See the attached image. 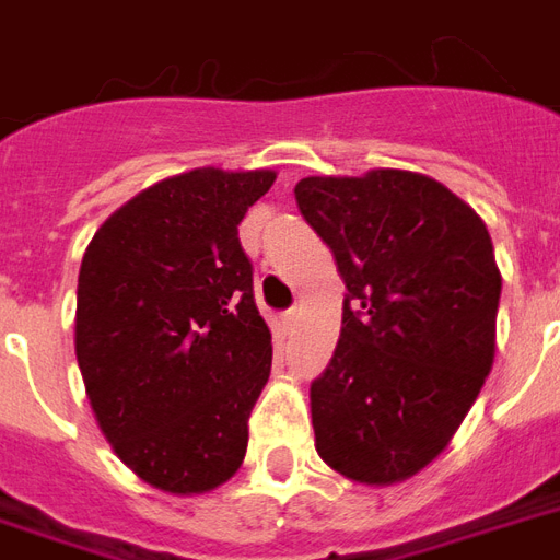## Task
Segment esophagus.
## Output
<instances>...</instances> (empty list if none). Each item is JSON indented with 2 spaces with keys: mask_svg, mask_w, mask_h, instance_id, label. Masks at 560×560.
<instances>
[{
  "mask_svg": "<svg viewBox=\"0 0 560 560\" xmlns=\"http://www.w3.org/2000/svg\"><path fill=\"white\" fill-rule=\"evenodd\" d=\"M299 316H302V307L293 305V307H290V311H288V314H284V325H290V328H293V325L299 323Z\"/></svg>",
  "mask_w": 560,
  "mask_h": 560,
  "instance_id": "34e87169",
  "label": "esophagus"
}]
</instances>
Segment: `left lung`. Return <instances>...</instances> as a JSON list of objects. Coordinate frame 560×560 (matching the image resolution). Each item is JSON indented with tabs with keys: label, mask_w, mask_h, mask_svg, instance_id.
Masks as SVG:
<instances>
[{
	"label": "left lung",
	"mask_w": 560,
	"mask_h": 560,
	"mask_svg": "<svg viewBox=\"0 0 560 560\" xmlns=\"http://www.w3.org/2000/svg\"><path fill=\"white\" fill-rule=\"evenodd\" d=\"M296 202L346 281L340 340L311 383L316 453L354 482H404L447 447L494 363L491 235L412 171L305 177Z\"/></svg>",
	"instance_id": "1"
}]
</instances>
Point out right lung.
Wrapping results in <instances>:
<instances>
[{
    "label": "right lung",
    "mask_w": 560,
    "mask_h": 560,
    "mask_svg": "<svg viewBox=\"0 0 560 560\" xmlns=\"http://www.w3.org/2000/svg\"><path fill=\"white\" fill-rule=\"evenodd\" d=\"M276 171L194 168L113 211L78 276L74 354L118 459L168 494H206L244 462L272 366L237 223Z\"/></svg>",
    "instance_id": "right-lung-1"
}]
</instances>
